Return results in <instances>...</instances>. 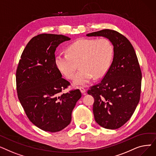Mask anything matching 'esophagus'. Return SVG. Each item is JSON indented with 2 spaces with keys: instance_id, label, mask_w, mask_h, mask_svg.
I'll return each mask as SVG.
<instances>
[{
  "instance_id": "1",
  "label": "esophagus",
  "mask_w": 156,
  "mask_h": 156,
  "mask_svg": "<svg viewBox=\"0 0 156 156\" xmlns=\"http://www.w3.org/2000/svg\"><path fill=\"white\" fill-rule=\"evenodd\" d=\"M79 89L80 90L81 92L82 93L83 95H85V94H86V90H85L83 87H80L79 88Z\"/></svg>"
}]
</instances>
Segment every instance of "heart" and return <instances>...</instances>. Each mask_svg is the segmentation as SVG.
I'll return each instance as SVG.
<instances>
[{
    "instance_id": "1",
    "label": "heart",
    "mask_w": 156,
    "mask_h": 156,
    "mask_svg": "<svg viewBox=\"0 0 156 156\" xmlns=\"http://www.w3.org/2000/svg\"><path fill=\"white\" fill-rule=\"evenodd\" d=\"M113 48L107 38H81L67 48V54L55 57L57 68L68 79H72L78 64L80 70L73 80L74 85H85L102 76L111 63Z\"/></svg>"
}]
</instances>
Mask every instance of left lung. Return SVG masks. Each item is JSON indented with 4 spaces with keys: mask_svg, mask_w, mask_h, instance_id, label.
I'll return each mask as SVG.
<instances>
[{
    "mask_svg": "<svg viewBox=\"0 0 156 156\" xmlns=\"http://www.w3.org/2000/svg\"><path fill=\"white\" fill-rule=\"evenodd\" d=\"M102 37L113 45V60L101 82L88 94L94 97L93 112L101 126L120 128L130 119L140 101L142 73L134 48L119 33L105 29L86 35Z\"/></svg>",
    "mask_w": 156,
    "mask_h": 156,
    "instance_id": "1",
    "label": "left lung"
}]
</instances>
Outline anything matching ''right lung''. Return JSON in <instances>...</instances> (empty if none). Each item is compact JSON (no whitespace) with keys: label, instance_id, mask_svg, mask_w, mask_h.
<instances>
[{"label":"right lung","instance_id":"obj_1","mask_svg":"<svg viewBox=\"0 0 156 156\" xmlns=\"http://www.w3.org/2000/svg\"><path fill=\"white\" fill-rule=\"evenodd\" d=\"M71 38L43 34L24 48L16 71L18 99L29 119L45 132H57L69 125L71 113L81 97L80 90L61 92L69 85L54 59L56 48Z\"/></svg>","mask_w":156,"mask_h":156}]
</instances>
